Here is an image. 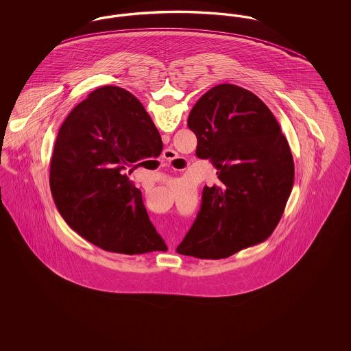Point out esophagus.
<instances>
[{"mask_svg": "<svg viewBox=\"0 0 351 351\" xmlns=\"http://www.w3.org/2000/svg\"><path fill=\"white\" fill-rule=\"evenodd\" d=\"M166 162H172L173 159H176L178 158V155H176V152L173 150H171V149H167V150L163 151V156H162Z\"/></svg>", "mask_w": 351, "mask_h": 351, "instance_id": "34e87169", "label": "esophagus"}]
</instances>
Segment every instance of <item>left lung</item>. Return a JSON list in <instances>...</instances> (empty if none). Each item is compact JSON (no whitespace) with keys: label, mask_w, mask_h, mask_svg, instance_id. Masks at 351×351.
<instances>
[{"label":"left lung","mask_w":351,"mask_h":351,"mask_svg":"<svg viewBox=\"0 0 351 351\" xmlns=\"http://www.w3.org/2000/svg\"><path fill=\"white\" fill-rule=\"evenodd\" d=\"M188 128L196 155L217 168L221 185L204 186L197 217L176 251L200 259L228 258L266 241L291 195L289 145L267 105L234 84H219L192 108Z\"/></svg>","instance_id":"8db88e82"}]
</instances>
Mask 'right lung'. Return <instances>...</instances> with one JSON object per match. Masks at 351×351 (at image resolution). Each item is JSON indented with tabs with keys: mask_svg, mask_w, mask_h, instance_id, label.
<instances>
[{
	"mask_svg": "<svg viewBox=\"0 0 351 351\" xmlns=\"http://www.w3.org/2000/svg\"><path fill=\"white\" fill-rule=\"evenodd\" d=\"M162 138L143 105L123 88L93 90L68 114L53 146L50 186L68 225L102 250H166L129 173L159 156Z\"/></svg>",
	"mask_w": 351,
	"mask_h": 351,
	"instance_id": "add662e5",
	"label": "right lung"
}]
</instances>
